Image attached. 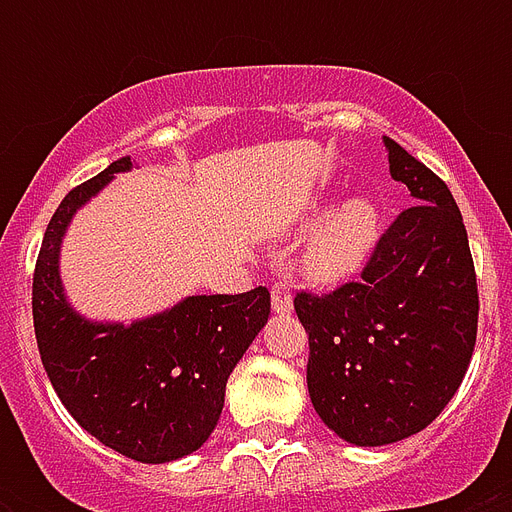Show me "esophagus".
I'll return each mask as SVG.
<instances>
[{
  "instance_id": "1",
  "label": "esophagus",
  "mask_w": 512,
  "mask_h": 512,
  "mask_svg": "<svg viewBox=\"0 0 512 512\" xmlns=\"http://www.w3.org/2000/svg\"><path fill=\"white\" fill-rule=\"evenodd\" d=\"M271 305L279 316H289V313H292V292H289V287L284 281H276V284H273Z\"/></svg>"
}]
</instances>
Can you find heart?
Masks as SVG:
<instances>
[{"label": "heart", "instance_id": "heart-1", "mask_svg": "<svg viewBox=\"0 0 512 512\" xmlns=\"http://www.w3.org/2000/svg\"><path fill=\"white\" fill-rule=\"evenodd\" d=\"M324 209L316 220H321ZM313 220V223H316ZM382 215L369 196H353L337 204L308 241L303 255L305 276L316 284H342L364 271L380 244Z\"/></svg>", "mask_w": 512, "mask_h": 512}]
</instances>
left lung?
Instances as JSON below:
<instances>
[{
	"label": "left lung",
	"mask_w": 512,
	"mask_h": 512,
	"mask_svg": "<svg viewBox=\"0 0 512 512\" xmlns=\"http://www.w3.org/2000/svg\"><path fill=\"white\" fill-rule=\"evenodd\" d=\"M382 140L390 177L417 204L382 233L361 281L295 297L311 345L313 409L356 446L428 428L460 388L478 329L476 268L452 191L396 140Z\"/></svg>",
	"instance_id": "obj_1"
}]
</instances>
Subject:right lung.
Masks as SVG:
<instances>
[{"mask_svg":"<svg viewBox=\"0 0 512 512\" xmlns=\"http://www.w3.org/2000/svg\"><path fill=\"white\" fill-rule=\"evenodd\" d=\"M130 156L76 185L44 231L34 271V332L44 372L68 414L103 446L159 465L196 452L215 430L225 382L271 313V292L193 295L132 324L76 313L60 281V244L76 209Z\"/></svg>","mask_w":512,"mask_h":512,"instance_id":"add662e5","label":"right lung"}]
</instances>
